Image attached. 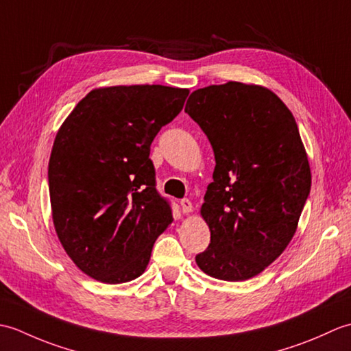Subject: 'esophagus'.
Returning a JSON list of instances; mask_svg holds the SVG:
<instances>
[{
  "label": "esophagus",
  "mask_w": 351,
  "mask_h": 351,
  "mask_svg": "<svg viewBox=\"0 0 351 351\" xmlns=\"http://www.w3.org/2000/svg\"><path fill=\"white\" fill-rule=\"evenodd\" d=\"M180 205H181V210H182V213H190L191 210H193V205H191V202L189 199H181L180 200Z\"/></svg>",
  "instance_id": "34e87169"
}]
</instances>
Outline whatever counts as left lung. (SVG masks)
Masks as SVG:
<instances>
[{"label":"left lung","mask_w":351,"mask_h":351,"mask_svg":"<svg viewBox=\"0 0 351 351\" xmlns=\"http://www.w3.org/2000/svg\"><path fill=\"white\" fill-rule=\"evenodd\" d=\"M185 113L215 156L200 210L211 241L196 263L215 279H250L285 250L311 191L295 119L268 88L237 81L195 90Z\"/></svg>","instance_id":"8db88e82"}]
</instances>
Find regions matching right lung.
<instances>
[{"mask_svg": "<svg viewBox=\"0 0 351 351\" xmlns=\"http://www.w3.org/2000/svg\"><path fill=\"white\" fill-rule=\"evenodd\" d=\"M187 96V88L166 86L98 88L57 132L48 166L52 220L66 253L90 278H138L173 220L149 154Z\"/></svg>", "mask_w": 351, "mask_h": 351, "instance_id": "add662e5", "label": "right lung"}]
</instances>
